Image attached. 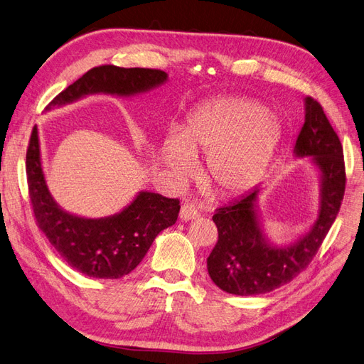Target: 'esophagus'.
<instances>
[{"label":"esophagus","instance_id":"esophagus-1","mask_svg":"<svg viewBox=\"0 0 364 364\" xmlns=\"http://www.w3.org/2000/svg\"><path fill=\"white\" fill-rule=\"evenodd\" d=\"M198 216H199L198 208L195 205H192V204H184L181 207V210H180V219L181 220H186V222L187 220H193Z\"/></svg>","mask_w":364,"mask_h":364}]
</instances>
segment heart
<instances>
[{
	"label": "heart",
	"instance_id": "heart-1",
	"mask_svg": "<svg viewBox=\"0 0 364 364\" xmlns=\"http://www.w3.org/2000/svg\"><path fill=\"white\" fill-rule=\"evenodd\" d=\"M281 132L279 119L259 102L213 98L198 105L180 133L161 140L160 159L181 183L193 172L195 157L205 154L208 184L222 196H236L263 178Z\"/></svg>",
	"mask_w": 364,
	"mask_h": 364
}]
</instances>
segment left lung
Returning a JSON list of instances; mask_svg holds the SVG:
<instances>
[{"label":"left lung","instance_id":"8db88e82","mask_svg":"<svg viewBox=\"0 0 364 364\" xmlns=\"http://www.w3.org/2000/svg\"><path fill=\"white\" fill-rule=\"evenodd\" d=\"M304 105L306 121L293 154L307 157L318 171V218L295 242L277 245L264 232L259 208L262 187L257 186L232 204L218 208L213 222L219 239L208 255L207 269L213 283L231 295H263L299 275L318 252L340 210L346 183L342 144L321 104L307 97Z\"/></svg>","mask_w":364,"mask_h":364}]
</instances>
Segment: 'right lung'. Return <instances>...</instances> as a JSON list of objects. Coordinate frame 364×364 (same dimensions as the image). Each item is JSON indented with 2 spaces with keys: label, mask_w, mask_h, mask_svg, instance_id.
I'll list each match as a JSON object with an SVG mask.
<instances>
[{
  "label": "right lung",
  "mask_w": 364,
  "mask_h": 364,
  "mask_svg": "<svg viewBox=\"0 0 364 364\" xmlns=\"http://www.w3.org/2000/svg\"><path fill=\"white\" fill-rule=\"evenodd\" d=\"M168 81L159 69L93 68L51 101L46 110L63 107L87 95L132 98ZM27 180L34 218L42 232L77 272L92 278L116 279L142 262L159 234L175 224L180 212L178 199L140 191L119 213L105 218H85L58 205L45 180L38 127L33 128L27 151Z\"/></svg>",
  "instance_id": "1"
}]
</instances>
